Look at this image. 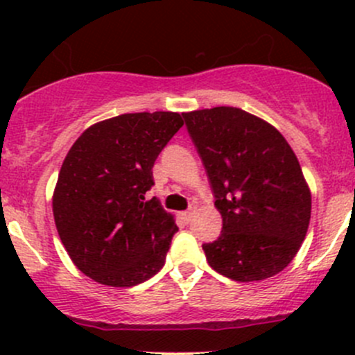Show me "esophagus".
Here are the masks:
<instances>
[{
    "mask_svg": "<svg viewBox=\"0 0 355 355\" xmlns=\"http://www.w3.org/2000/svg\"><path fill=\"white\" fill-rule=\"evenodd\" d=\"M194 213H196V206H192L191 209L185 211V213H182V216H184L185 221H191L192 216H194Z\"/></svg>",
    "mask_w": 355,
    "mask_h": 355,
    "instance_id": "1",
    "label": "esophagus"
}]
</instances>
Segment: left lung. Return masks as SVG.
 Masks as SVG:
<instances>
[{"label":"left lung","mask_w":355,"mask_h":355,"mask_svg":"<svg viewBox=\"0 0 355 355\" xmlns=\"http://www.w3.org/2000/svg\"><path fill=\"white\" fill-rule=\"evenodd\" d=\"M182 114L223 218L218 241L202 245L207 263L235 282L275 277L309 228L311 191L295 153L273 125L241 108Z\"/></svg>","instance_id":"obj_1"}]
</instances>
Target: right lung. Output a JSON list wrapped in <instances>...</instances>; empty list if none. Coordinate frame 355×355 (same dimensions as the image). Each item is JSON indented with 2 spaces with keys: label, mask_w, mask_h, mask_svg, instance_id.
Returning a JSON list of instances; mask_svg holds the SVG:
<instances>
[{
  "label": "right lung",
  "mask_w": 355,
  "mask_h": 355,
  "mask_svg": "<svg viewBox=\"0 0 355 355\" xmlns=\"http://www.w3.org/2000/svg\"><path fill=\"white\" fill-rule=\"evenodd\" d=\"M184 125L180 113H125L82 132L53 192V216L71 263L108 287H134L163 268L175 216L156 198L153 166Z\"/></svg>",
  "instance_id": "add662e5"
}]
</instances>
